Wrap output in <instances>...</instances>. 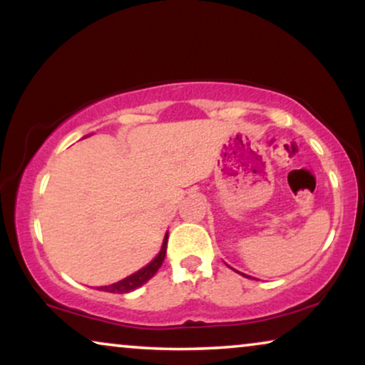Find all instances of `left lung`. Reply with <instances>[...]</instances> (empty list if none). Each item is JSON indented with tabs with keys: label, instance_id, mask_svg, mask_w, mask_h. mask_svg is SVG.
<instances>
[{
	"label": "left lung",
	"instance_id": "1",
	"mask_svg": "<svg viewBox=\"0 0 365 365\" xmlns=\"http://www.w3.org/2000/svg\"><path fill=\"white\" fill-rule=\"evenodd\" d=\"M242 276H246V274H242ZM246 277H249V276H246Z\"/></svg>",
	"mask_w": 365,
	"mask_h": 365
}]
</instances>
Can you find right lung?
Segmentation results:
<instances>
[{
	"label": "right lung",
	"instance_id": "add662e5",
	"mask_svg": "<svg viewBox=\"0 0 365 365\" xmlns=\"http://www.w3.org/2000/svg\"><path fill=\"white\" fill-rule=\"evenodd\" d=\"M166 247H168V232L166 236H164V241H163V246H161V251L156 257L153 259L151 262L148 264L146 267L139 269L138 272L131 274V276H128L126 279H123V281L119 282H114L111 286H103V287H98V291H104V292H113V294H126V292H131L134 289L141 287L143 284H146L149 279H151L154 274L158 272V269L161 267V264L164 261V257H166Z\"/></svg>",
	"mask_w": 365,
	"mask_h": 365
}]
</instances>
